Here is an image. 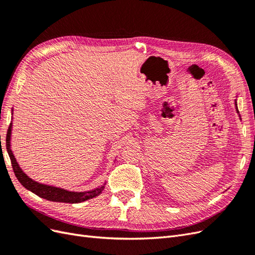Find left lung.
Wrapping results in <instances>:
<instances>
[{
    "label": "left lung",
    "mask_w": 255,
    "mask_h": 255,
    "mask_svg": "<svg viewBox=\"0 0 255 255\" xmlns=\"http://www.w3.org/2000/svg\"><path fill=\"white\" fill-rule=\"evenodd\" d=\"M235 107H236V112H237V114H238V116H239V119H241V115H239V112H238V109H237V100H235ZM242 120V119H241Z\"/></svg>",
    "instance_id": "obj_1"
}]
</instances>
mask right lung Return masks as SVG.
I'll return each instance as SVG.
<instances>
[{
	"mask_svg": "<svg viewBox=\"0 0 255 255\" xmlns=\"http://www.w3.org/2000/svg\"><path fill=\"white\" fill-rule=\"evenodd\" d=\"M11 133H12V121L10 122L8 132H7V135H6V149L11 160L13 172L16 174L17 179L21 183V185H23V187H25L27 190L34 192V194L37 195L38 197L48 200V201L63 202V203H80V202L86 201V200L96 198L99 195L102 194V191L106 185V181L102 185H100V186L94 189L86 190V191H71L65 188H60V187L53 186V185L39 183L33 180L32 177H29L24 171L22 170V168L20 167L19 163L17 161V158L13 155V152L11 150Z\"/></svg>",
	"mask_w": 255,
	"mask_h": 255,
	"instance_id": "add662e5",
	"label": "right lung"
}]
</instances>
